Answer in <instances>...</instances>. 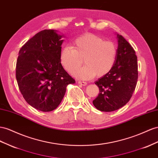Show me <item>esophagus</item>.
Wrapping results in <instances>:
<instances>
[{"mask_svg": "<svg viewBox=\"0 0 158 158\" xmlns=\"http://www.w3.org/2000/svg\"><path fill=\"white\" fill-rule=\"evenodd\" d=\"M78 84H80L81 86H86L87 82H84V81H78Z\"/></svg>", "mask_w": 158, "mask_h": 158, "instance_id": "1", "label": "esophagus"}]
</instances>
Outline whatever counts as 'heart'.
Wrapping results in <instances>:
<instances>
[{"mask_svg": "<svg viewBox=\"0 0 158 158\" xmlns=\"http://www.w3.org/2000/svg\"><path fill=\"white\" fill-rule=\"evenodd\" d=\"M117 50L112 42L98 36L86 34L72 42V47L66 46L60 54V60L66 71L73 74L84 58L85 66L74 73L82 80L102 77L112 70L116 59Z\"/></svg>", "mask_w": 158, "mask_h": 158, "instance_id": "heart-1", "label": "heart"}]
</instances>
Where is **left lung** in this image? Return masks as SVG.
<instances>
[{
  "mask_svg": "<svg viewBox=\"0 0 158 158\" xmlns=\"http://www.w3.org/2000/svg\"><path fill=\"white\" fill-rule=\"evenodd\" d=\"M116 35L118 49L114 66L108 74L95 82L100 93L92 102L102 112H112L126 105L133 94L138 78L134 50L122 35Z\"/></svg>",
  "mask_w": 158,
  "mask_h": 158,
  "instance_id": "left-lung-1",
  "label": "left lung"
}]
</instances>
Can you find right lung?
Returning <instances> with one entry per match:
<instances>
[{"label":"right lung","mask_w":158,"mask_h":158,"mask_svg":"<svg viewBox=\"0 0 158 158\" xmlns=\"http://www.w3.org/2000/svg\"><path fill=\"white\" fill-rule=\"evenodd\" d=\"M64 36L56 30H44L19 51L16 68L19 89L29 105L42 112L56 109L67 85L75 83L60 60Z\"/></svg>","instance_id":"right-lung-1"}]
</instances>
